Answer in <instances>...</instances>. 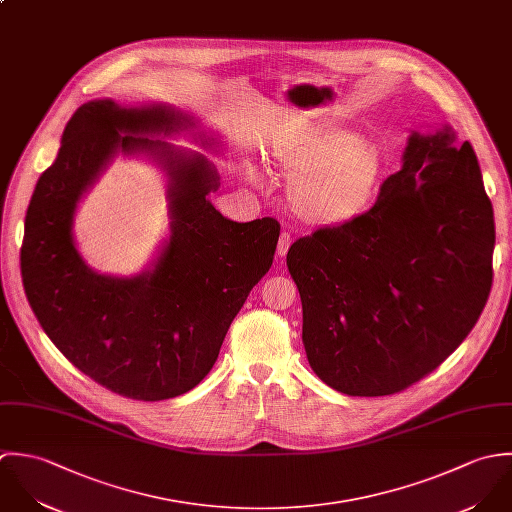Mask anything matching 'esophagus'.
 <instances>
[{"mask_svg": "<svg viewBox=\"0 0 512 512\" xmlns=\"http://www.w3.org/2000/svg\"><path fill=\"white\" fill-rule=\"evenodd\" d=\"M291 243H293V237H291V233H281V237H279V243H277V257L279 259H283L285 255H287V251H289V247H291Z\"/></svg>", "mask_w": 512, "mask_h": 512, "instance_id": "1", "label": "esophagus"}]
</instances>
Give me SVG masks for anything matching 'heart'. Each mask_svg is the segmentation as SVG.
Returning a JSON list of instances; mask_svg holds the SVG:
<instances>
[{"mask_svg": "<svg viewBox=\"0 0 512 512\" xmlns=\"http://www.w3.org/2000/svg\"><path fill=\"white\" fill-rule=\"evenodd\" d=\"M289 184V204L312 227H340L366 215L382 194L388 160L382 148L350 130H324L275 154Z\"/></svg>", "mask_w": 512, "mask_h": 512, "instance_id": "obj_1", "label": "heart"}]
</instances>
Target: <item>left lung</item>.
<instances>
[{"instance_id": "left-lung-1", "label": "left lung", "mask_w": 512, "mask_h": 512, "mask_svg": "<svg viewBox=\"0 0 512 512\" xmlns=\"http://www.w3.org/2000/svg\"><path fill=\"white\" fill-rule=\"evenodd\" d=\"M495 219L469 142L411 130L402 170L360 219L295 241L314 374L346 396L406 390L471 332L493 285Z\"/></svg>"}]
</instances>
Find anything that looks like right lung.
I'll return each instance as SVG.
<instances>
[{
  "label": "right lung",
  "mask_w": 512,
  "mask_h": 512,
  "mask_svg": "<svg viewBox=\"0 0 512 512\" xmlns=\"http://www.w3.org/2000/svg\"><path fill=\"white\" fill-rule=\"evenodd\" d=\"M180 134L219 152V136L172 104L79 106L25 215L21 277L45 334L97 384L144 402L204 380L231 320L269 271L281 229L273 217H223L207 198L219 188L217 168L164 140ZM118 153L144 155L167 176L171 235L130 278L91 270L72 235L76 207Z\"/></svg>",
  "instance_id": "1"
}]
</instances>
